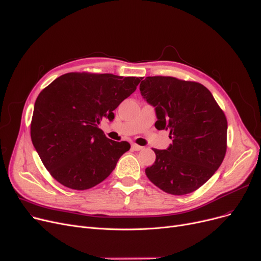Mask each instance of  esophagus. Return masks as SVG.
Wrapping results in <instances>:
<instances>
[{
  "instance_id": "obj_1",
  "label": "esophagus",
  "mask_w": 261,
  "mask_h": 261,
  "mask_svg": "<svg viewBox=\"0 0 261 261\" xmlns=\"http://www.w3.org/2000/svg\"><path fill=\"white\" fill-rule=\"evenodd\" d=\"M132 149H133L134 151H141V150H143L144 148H143V147H141V145H138V144H135V143H133V144H132Z\"/></svg>"
}]
</instances>
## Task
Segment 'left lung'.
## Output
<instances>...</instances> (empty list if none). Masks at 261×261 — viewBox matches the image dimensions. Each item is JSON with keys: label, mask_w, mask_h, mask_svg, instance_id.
Instances as JSON below:
<instances>
[{"label": "left lung", "mask_w": 261, "mask_h": 261, "mask_svg": "<svg viewBox=\"0 0 261 261\" xmlns=\"http://www.w3.org/2000/svg\"><path fill=\"white\" fill-rule=\"evenodd\" d=\"M140 93L155 109L159 130L170 132L166 150L145 169L166 193L185 195L199 189L221 166L227 147V120L211 92L200 83L173 77H147Z\"/></svg>", "instance_id": "8db88e82"}]
</instances>
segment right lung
Segmentation results:
<instances>
[{
    "label": "right lung",
    "mask_w": 261,
    "mask_h": 261,
    "mask_svg": "<svg viewBox=\"0 0 261 261\" xmlns=\"http://www.w3.org/2000/svg\"><path fill=\"white\" fill-rule=\"evenodd\" d=\"M140 79L69 72L40 92L31 138L58 182L83 191L108 178L130 144L107 138L100 123L103 119L113 121V110L135 92Z\"/></svg>",
    "instance_id": "1"
}]
</instances>
